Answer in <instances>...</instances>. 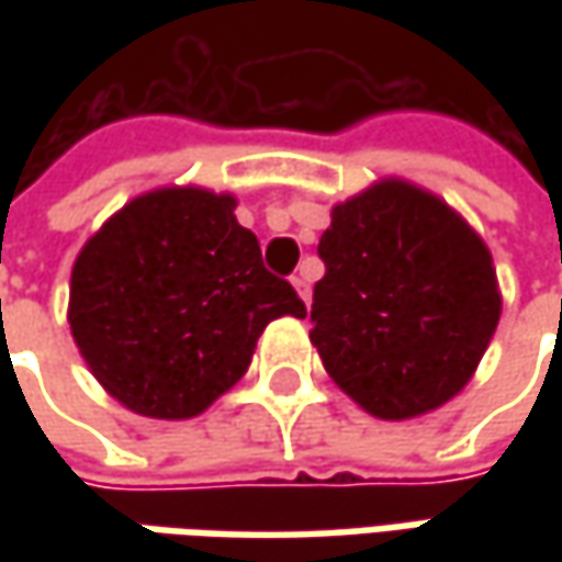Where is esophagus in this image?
<instances>
[{"label": "esophagus", "instance_id": "1", "mask_svg": "<svg viewBox=\"0 0 562 562\" xmlns=\"http://www.w3.org/2000/svg\"><path fill=\"white\" fill-rule=\"evenodd\" d=\"M291 284L296 288V293L303 296V303L310 306V303H313V288H310V278H306V271L303 269L296 271V274L291 278Z\"/></svg>", "mask_w": 562, "mask_h": 562}]
</instances>
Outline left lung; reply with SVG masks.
<instances>
[{
    "label": "left lung",
    "instance_id": "8db88e82",
    "mask_svg": "<svg viewBox=\"0 0 562 562\" xmlns=\"http://www.w3.org/2000/svg\"><path fill=\"white\" fill-rule=\"evenodd\" d=\"M313 291L318 357L378 419H413L457 397L501 322L485 240L441 196L387 178L331 209Z\"/></svg>",
    "mask_w": 562,
    "mask_h": 562
}]
</instances>
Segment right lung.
Listing matches in <instances>:
<instances>
[{"label": "right lung", "instance_id": "1", "mask_svg": "<svg viewBox=\"0 0 562 562\" xmlns=\"http://www.w3.org/2000/svg\"><path fill=\"white\" fill-rule=\"evenodd\" d=\"M237 200L159 187L77 252L68 325L97 381L149 419H190L249 369L266 325L306 306L262 266Z\"/></svg>", "mask_w": 562, "mask_h": 562}]
</instances>
